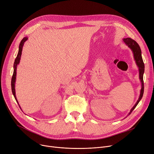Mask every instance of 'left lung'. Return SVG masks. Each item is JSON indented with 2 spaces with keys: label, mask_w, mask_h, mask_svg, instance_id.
<instances>
[{
  "label": "left lung",
  "mask_w": 154,
  "mask_h": 154,
  "mask_svg": "<svg viewBox=\"0 0 154 154\" xmlns=\"http://www.w3.org/2000/svg\"><path fill=\"white\" fill-rule=\"evenodd\" d=\"M124 42L131 48L132 50V51L133 52V54H134V59L135 60L137 66H138L139 67V79L140 80L141 82V84H142V88L140 90V96L139 98L138 99V100L137 101L136 103L134 105V106L132 108V109L131 110L130 112H129L128 115H130L132 112L134 110V109L136 107V106H137V104L139 103V102H140V100L142 99V96L143 94V91H144V85H143V75L144 73V63L143 62V59L142 57V52H141V49L140 48V46L139 45V44H137L134 40L132 39L131 38H124L123 39Z\"/></svg>",
  "instance_id": "8db88e82"
}]
</instances>
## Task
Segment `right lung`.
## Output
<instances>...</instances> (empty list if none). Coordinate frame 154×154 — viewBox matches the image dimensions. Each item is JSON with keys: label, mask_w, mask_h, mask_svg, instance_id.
Here are the masks:
<instances>
[{"label": "right lung", "mask_w": 154, "mask_h": 154, "mask_svg": "<svg viewBox=\"0 0 154 154\" xmlns=\"http://www.w3.org/2000/svg\"><path fill=\"white\" fill-rule=\"evenodd\" d=\"M28 37H24L20 43L19 45V52H18V54L17 55V57L15 59V62L14 63V73H13V75H12V80H11V87H12V94L14 96V98L19 104L18 100H17V98H16V95H15V79H16V74H17V72H16V70H17V65L20 62V57H21V55H22V48H23V45L25 43V42H26V40H27ZM20 107V106H19Z\"/></svg>", "instance_id": "add662e5"}]
</instances>
